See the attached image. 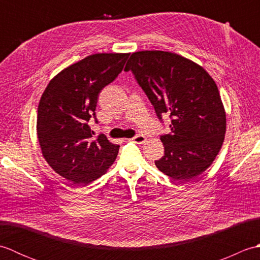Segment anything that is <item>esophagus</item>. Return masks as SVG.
Returning a JSON list of instances; mask_svg holds the SVG:
<instances>
[{
  "label": "esophagus",
  "mask_w": 260,
  "mask_h": 260,
  "mask_svg": "<svg viewBox=\"0 0 260 260\" xmlns=\"http://www.w3.org/2000/svg\"><path fill=\"white\" fill-rule=\"evenodd\" d=\"M129 141L136 143V144H143V143L146 141V137L144 135H136L134 137H132Z\"/></svg>",
  "instance_id": "obj_1"
}]
</instances>
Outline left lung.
<instances>
[{
	"label": "left lung",
	"mask_w": 260,
	"mask_h": 260,
	"mask_svg": "<svg viewBox=\"0 0 260 260\" xmlns=\"http://www.w3.org/2000/svg\"><path fill=\"white\" fill-rule=\"evenodd\" d=\"M132 71L159 119L171 117V133L161 136L164 156L156 168L174 180L189 181L214 161L225 134L221 97L201 66L176 53L137 51L125 71Z\"/></svg>",
	"instance_id": "1"
}]
</instances>
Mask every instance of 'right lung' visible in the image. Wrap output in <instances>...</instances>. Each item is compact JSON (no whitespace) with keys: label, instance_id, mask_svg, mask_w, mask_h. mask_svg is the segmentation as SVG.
Returning <instances> with one entry per match:
<instances>
[{"label":"right lung","instance_id":"add662e5","mask_svg":"<svg viewBox=\"0 0 260 260\" xmlns=\"http://www.w3.org/2000/svg\"><path fill=\"white\" fill-rule=\"evenodd\" d=\"M129 53H96L53 77L38 106L37 134L42 155L53 171L85 186L112 167L119 145L105 135L92 140L88 121L95 118L98 95L114 81Z\"/></svg>","mask_w":260,"mask_h":260}]
</instances>
